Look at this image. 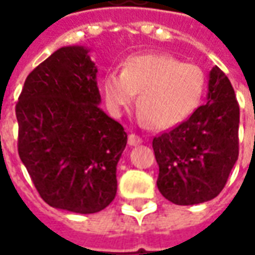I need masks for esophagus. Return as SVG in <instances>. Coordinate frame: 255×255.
Returning <instances> with one entry per match:
<instances>
[{
	"mask_svg": "<svg viewBox=\"0 0 255 255\" xmlns=\"http://www.w3.org/2000/svg\"><path fill=\"white\" fill-rule=\"evenodd\" d=\"M139 143H142V138H139L138 135L131 133V135L128 136V144H129V146H136V144Z\"/></svg>",
	"mask_w": 255,
	"mask_h": 255,
	"instance_id": "obj_1",
	"label": "esophagus"
}]
</instances>
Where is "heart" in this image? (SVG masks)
<instances>
[{
    "label": "heart",
    "instance_id": "b5f03b06",
    "mask_svg": "<svg viewBox=\"0 0 255 255\" xmlns=\"http://www.w3.org/2000/svg\"><path fill=\"white\" fill-rule=\"evenodd\" d=\"M202 68L160 53L136 54L123 63L122 72L111 71L102 82L108 106L115 115L138 97L142 120L155 128L183 122L199 105L205 91Z\"/></svg>",
    "mask_w": 255,
    "mask_h": 255
}]
</instances>
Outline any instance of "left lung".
<instances>
[{
	"instance_id": "8db88e82",
	"label": "left lung",
	"mask_w": 255,
	"mask_h": 255,
	"mask_svg": "<svg viewBox=\"0 0 255 255\" xmlns=\"http://www.w3.org/2000/svg\"><path fill=\"white\" fill-rule=\"evenodd\" d=\"M238 131L235 91L227 75L214 67L208 102L153 139L161 194L176 205H195L217 197L239 155Z\"/></svg>"
}]
</instances>
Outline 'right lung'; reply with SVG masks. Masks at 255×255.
Wrapping results in <instances>:
<instances>
[{
  "instance_id": "right-lung-1",
  "label": "right lung",
  "mask_w": 255,
  "mask_h": 255,
  "mask_svg": "<svg viewBox=\"0 0 255 255\" xmlns=\"http://www.w3.org/2000/svg\"><path fill=\"white\" fill-rule=\"evenodd\" d=\"M83 46L58 49L27 76L16 104L17 151L53 208L97 213L115 199L127 144L120 123L101 111L97 67Z\"/></svg>"
}]
</instances>
